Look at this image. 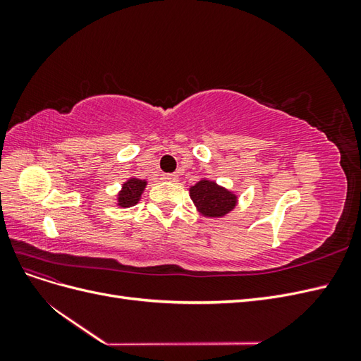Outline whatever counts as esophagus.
<instances>
[{
    "mask_svg": "<svg viewBox=\"0 0 361 361\" xmlns=\"http://www.w3.org/2000/svg\"><path fill=\"white\" fill-rule=\"evenodd\" d=\"M164 179L166 180H169V182H176L179 178H178V174H174V173H167V174H164L162 176Z\"/></svg>",
    "mask_w": 361,
    "mask_h": 361,
    "instance_id": "34e87169",
    "label": "esophagus"
}]
</instances>
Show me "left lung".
Listing matches in <instances>:
<instances>
[{"mask_svg": "<svg viewBox=\"0 0 361 361\" xmlns=\"http://www.w3.org/2000/svg\"><path fill=\"white\" fill-rule=\"evenodd\" d=\"M191 199L199 207V211L207 216H223L233 209L236 197L215 182L200 180L190 190Z\"/></svg>", "mask_w": 361, "mask_h": 361, "instance_id": "left-lung-1", "label": "left lung"}]
</instances>
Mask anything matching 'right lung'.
I'll return each instance as SVG.
<instances>
[{"mask_svg": "<svg viewBox=\"0 0 361 361\" xmlns=\"http://www.w3.org/2000/svg\"><path fill=\"white\" fill-rule=\"evenodd\" d=\"M145 187H146V182L140 179H129L123 185V191L118 194V204L122 207L134 206L138 202Z\"/></svg>", "mask_w": 361, "mask_h": 361, "instance_id": "obj_1", "label": "right lung"}]
</instances>
